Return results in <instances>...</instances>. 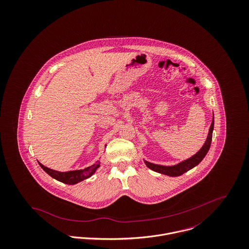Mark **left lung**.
I'll return each instance as SVG.
<instances>
[{"label": "left lung", "mask_w": 249, "mask_h": 249, "mask_svg": "<svg viewBox=\"0 0 249 249\" xmlns=\"http://www.w3.org/2000/svg\"><path fill=\"white\" fill-rule=\"evenodd\" d=\"M213 130H214V113H213V120L211 123V126L209 128V132H208V136L207 138L203 144V146L200 148V150L198 152H196V154H195L191 158L173 166H164L160 165V164H155V163H151L147 160H144L145 164L150 168L151 170L163 174L169 177H178L181 176L182 174H184L185 172L191 170L195 166L197 165L206 156V154L208 153L209 149H210V145H211V141H212V135H213Z\"/></svg>", "instance_id": "8db88e82"}]
</instances>
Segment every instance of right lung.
I'll return each mask as SVG.
<instances>
[{"mask_svg": "<svg viewBox=\"0 0 249 249\" xmlns=\"http://www.w3.org/2000/svg\"><path fill=\"white\" fill-rule=\"evenodd\" d=\"M38 163H39V165L41 166V168L47 174H49L52 178H55L56 180H58L60 182L66 183V184H76V183L82 181L84 179L89 178V177H91L95 173V171L100 166V161L98 160L93 165L87 167V168L81 169V170H74V171H69V172H59V171L50 169V168L43 165L40 162H38Z\"/></svg>", "mask_w": 249, "mask_h": 249, "instance_id": "obj_1", "label": "right lung"}]
</instances>
